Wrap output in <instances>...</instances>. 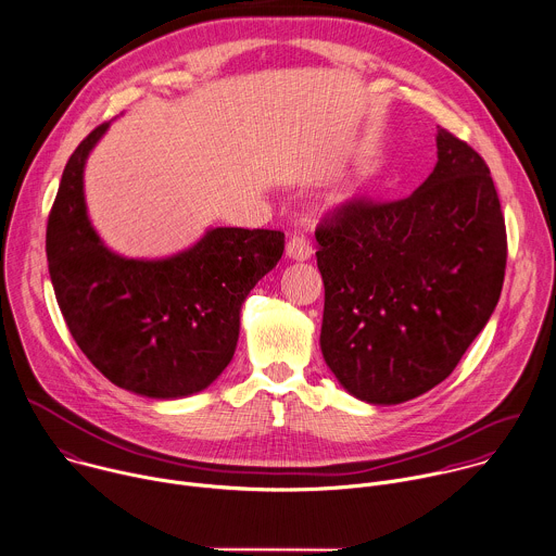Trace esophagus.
Segmentation results:
<instances>
[{"label": "esophagus", "instance_id": "obj_1", "mask_svg": "<svg viewBox=\"0 0 556 556\" xmlns=\"http://www.w3.org/2000/svg\"><path fill=\"white\" fill-rule=\"evenodd\" d=\"M286 255L296 262H305L312 257V244L305 236H292L286 247Z\"/></svg>", "mask_w": 556, "mask_h": 556}]
</instances>
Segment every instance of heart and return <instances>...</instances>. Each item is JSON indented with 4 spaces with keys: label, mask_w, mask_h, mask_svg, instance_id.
Listing matches in <instances>:
<instances>
[{
    "label": "heart",
    "mask_w": 556,
    "mask_h": 556,
    "mask_svg": "<svg viewBox=\"0 0 556 556\" xmlns=\"http://www.w3.org/2000/svg\"><path fill=\"white\" fill-rule=\"evenodd\" d=\"M351 201H353V194H346V197H340L336 203H338V205H349Z\"/></svg>",
    "instance_id": "obj_1"
}]
</instances>
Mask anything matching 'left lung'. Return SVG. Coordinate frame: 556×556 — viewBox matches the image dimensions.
<instances>
[{
  "label": "left lung",
  "mask_w": 556,
  "mask_h": 556,
  "mask_svg": "<svg viewBox=\"0 0 556 556\" xmlns=\"http://www.w3.org/2000/svg\"><path fill=\"white\" fill-rule=\"evenodd\" d=\"M410 197L353 199L316 227L320 351L357 400L391 406L441 384L493 314L506 227L484 159L445 128Z\"/></svg>",
  "instance_id": "8db88e82"
}]
</instances>
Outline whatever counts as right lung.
Here are the masks:
<instances>
[{"instance_id":"obj_1","label":"right lung","mask_w":556,"mask_h":556,"mask_svg":"<svg viewBox=\"0 0 556 556\" xmlns=\"http://www.w3.org/2000/svg\"><path fill=\"white\" fill-rule=\"evenodd\" d=\"M106 128H93L63 169L46 233L54 294L76 344L109 382L152 400L188 397L231 362L242 303L281 260L283 233L218 227L165 260L109 251L83 188Z\"/></svg>"}]
</instances>
